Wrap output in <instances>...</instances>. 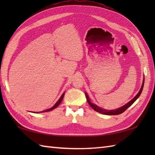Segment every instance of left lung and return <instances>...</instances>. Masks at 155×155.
I'll list each match as a JSON object with an SVG mask.
<instances>
[{
  "instance_id": "8db88e82",
  "label": "left lung",
  "mask_w": 155,
  "mask_h": 155,
  "mask_svg": "<svg viewBox=\"0 0 155 155\" xmlns=\"http://www.w3.org/2000/svg\"><path fill=\"white\" fill-rule=\"evenodd\" d=\"M144 83V78H143V82L142 86H141V88H140L139 92V93H138V94L136 95V96L133 98L132 100H131L130 102H128V103H127L125 105H124V106H123V107H120V108H117V109H115V110H106V109H104V108H102L101 107H98L97 105L91 103V101H90V98H89V97H88L87 93H85V95H86V98H87V100L88 103L89 104L90 106L92 108H93L95 111H97V112H98V113H99L103 114H107V115H117V114H120L121 113H123V112H124L125 110H126L128 107H130L131 105H132L134 103V102L136 101V100L137 99V98L139 97V96L140 95L141 93H142L143 89Z\"/></svg>"
}]
</instances>
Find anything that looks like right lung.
I'll list each match as a JSON object with an SVG mask.
<instances>
[{
    "instance_id": "add662e5",
    "label": "right lung",
    "mask_w": 155,
    "mask_h": 155,
    "mask_svg": "<svg viewBox=\"0 0 155 155\" xmlns=\"http://www.w3.org/2000/svg\"><path fill=\"white\" fill-rule=\"evenodd\" d=\"M64 93L62 94V96L61 97V98H59L58 99V101L57 102V103H55V104L54 105L53 107H51V108H48V109H47V110H42V111H41V112H37V113H43V112H48V111H50V110H53V109H54L55 108H57L59 104H61V103L62 102V98H63V97H64Z\"/></svg>"
}]
</instances>
